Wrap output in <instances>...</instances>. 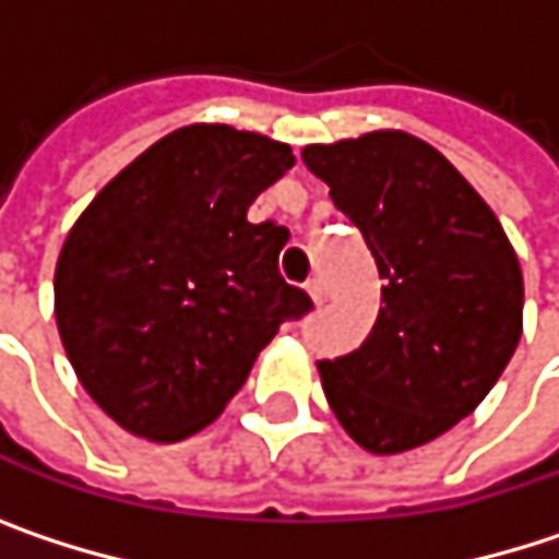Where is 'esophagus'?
Listing matches in <instances>:
<instances>
[{
  "instance_id": "obj_1",
  "label": "esophagus",
  "mask_w": 559,
  "mask_h": 559,
  "mask_svg": "<svg viewBox=\"0 0 559 559\" xmlns=\"http://www.w3.org/2000/svg\"><path fill=\"white\" fill-rule=\"evenodd\" d=\"M307 294H310V300H313V304H323V300H326V287H323V281L320 278L307 281Z\"/></svg>"
}]
</instances>
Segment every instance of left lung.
<instances>
[{
    "label": "left lung",
    "mask_w": 559,
    "mask_h": 559,
    "mask_svg": "<svg viewBox=\"0 0 559 559\" xmlns=\"http://www.w3.org/2000/svg\"><path fill=\"white\" fill-rule=\"evenodd\" d=\"M300 158L385 281L366 343L317 362L326 401L369 453L430 443L476 411L521 340L518 255L466 177L414 135L369 132Z\"/></svg>",
    "instance_id": "left-lung-1"
}]
</instances>
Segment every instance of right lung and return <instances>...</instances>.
<instances>
[{"label": "right lung", "instance_id": "obj_1", "mask_svg": "<svg viewBox=\"0 0 559 559\" xmlns=\"http://www.w3.org/2000/svg\"><path fill=\"white\" fill-rule=\"evenodd\" d=\"M287 168L290 148L265 135L187 126L73 223L57 259V330L80 385L129 433H197L281 323L310 313L307 290L278 275L287 229L246 216Z\"/></svg>", "mask_w": 559, "mask_h": 559}]
</instances>
